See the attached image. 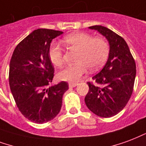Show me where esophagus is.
I'll use <instances>...</instances> for the list:
<instances>
[{"label": "esophagus", "mask_w": 146, "mask_h": 146, "mask_svg": "<svg viewBox=\"0 0 146 146\" xmlns=\"http://www.w3.org/2000/svg\"><path fill=\"white\" fill-rule=\"evenodd\" d=\"M77 85H78L77 83H69V87H75Z\"/></svg>", "instance_id": "34e87169"}]
</instances>
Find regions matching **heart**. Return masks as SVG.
<instances>
[{
	"label": "heart",
	"mask_w": 146,
	"mask_h": 146,
	"mask_svg": "<svg viewBox=\"0 0 146 146\" xmlns=\"http://www.w3.org/2000/svg\"><path fill=\"white\" fill-rule=\"evenodd\" d=\"M65 46L69 50L77 52L76 64L63 68L58 76L65 81H78L87 69L95 71L100 69L106 62L109 54V44L101 37H93L84 32H75L66 35L63 38ZM48 57L56 66H61L63 63V50L57 43H52L48 48Z\"/></svg>",
	"instance_id": "1"
}]
</instances>
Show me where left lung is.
<instances>
[{"mask_svg": "<svg viewBox=\"0 0 146 146\" xmlns=\"http://www.w3.org/2000/svg\"><path fill=\"white\" fill-rule=\"evenodd\" d=\"M105 36L110 44L109 57L100 72L87 82L86 105L101 117H111L122 110L132 94L136 66L128 44L121 36L101 25L89 27Z\"/></svg>", "mask_w": 146, "mask_h": 146, "instance_id": "1", "label": "left lung"}]
</instances>
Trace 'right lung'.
<instances>
[{"label": "right lung", "mask_w": 146, "mask_h": 146, "mask_svg": "<svg viewBox=\"0 0 146 146\" xmlns=\"http://www.w3.org/2000/svg\"><path fill=\"white\" fill-rule=\"evenodd\" d=\"M63 32L35 30L18 44L10 62L9 85L18 110L38 124L51 121L59 114L62 96L69 88L62 81L51 86L54 66L48 57L52 40Z\"/></svg>", "instance_id": "obj_1"}]
</instances>
